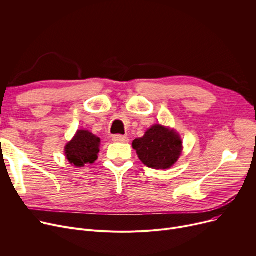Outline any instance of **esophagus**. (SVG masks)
I'll return each mask as SVG.
<instances>
[{"label":"esophagus","instance_id":"1","mask_svg":"<svg viewBox=\"0 0 256 256\" xmlns=\"http://www.w3.org/2000/svg\"><path fill=\"white\" fill-rule=\"evenodd\" d=\"M112 140H113L114 142H119V143H126V142L128 141V137L122 136V135H114V136L112 137Z\"/></svg>","mask_w":256,"mask_h":256}]
</instances>
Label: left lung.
Returning <instances> with one entry per match:
<instances>
[{
  "label": "left lung",
  "mask_w": 256,
  "mask_h": 256,
  "mask_svg": "<svg viewBox=\"0 0 256 256\" xmlns=\"http://www.w3.org/2000/svg\"><path fill=\"white\" fill-rule=\"evenodd\" d=\"M132 148L144 165L164 170L178 162L182 150V141L174 130L154 124L142 138L132 141Z\"/></svg>",
  "instance_id": "8db88e82"
}]
</instances>
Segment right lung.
Segmentation results:
<instances>
[{"instance_id":"right-lung-1","label":"right lung","mask_w":256,"mask_h":256,"mask_svg":"<svg viewBox=\"0 0 256 256\" xmlns=\"http://www.w3.org/2000/svg\"><path fill=\"white\" fill-rule=\"evenodd\" d=\"M100 139L85 130L76 132L72 141L65 146V156L68 162L76 167L93 164L98 160Z\"/></svg>"}]
</instances>
